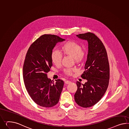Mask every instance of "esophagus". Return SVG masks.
Instances as JSON below:
<instances>
[{
    "mask_svg": "<svg viewBox=\"0 0 129 129\" xmlns=\"http://www.w3.org/2000/svg\"><path fill=\"white\" fill-rule=\"evenodd\" d=\"M65 83L66 84H69L71 83V81H69V80H67L65 82Z\"/></svg>",
    "mask_w": 129,
    "mask_h": 129,
    "instance_id": "esophagus-1",
    "label": "esophagus"
}]
</instances>
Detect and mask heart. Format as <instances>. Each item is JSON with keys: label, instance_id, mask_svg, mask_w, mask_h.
Listing matches in <instances>:
<instances>
[{"label": "heart", "instance_id": "1", "mask_svg": "<svg viewBox=\"0 0 129 129\" xmlns=\"http://www.w3.org/2000/svg\"><path fill=\"white\" fill-rule=\"evenodd\" d=\"M61 52L64 55L72 58L76 63H80L84 60L86 55V52L82 49V46L77 42L69 41L63 44ZM51 59L56 66H59L62 60V54L59 51L54 50L51 53ZM77 71L76 68H66L63 70V73L67 76H71Z\"/></svg>", "mask_w": 129, "mask_h": 129}]
</instances>
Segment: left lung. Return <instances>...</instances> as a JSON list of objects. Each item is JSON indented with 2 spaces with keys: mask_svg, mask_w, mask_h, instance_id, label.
<instances>
[{
  "mask_svg": "<svg viewBox=\"0 0 129 129\" xmlns=\"http://www.w3.org/2000/svg\"><path fill=\"white\" fill-rule=\"evenodd\" d=\"M87 40L88 53L84 69L81 77L87 80L85 84L76 82L77 89L75 100L80 107L89 108L101 100L108 87L110 69L104 45L94 33L87 32L77 35Z\"/></svg>",
  "mask_w": 129,
  "mask_h": 129,
  "instance_id": "obj_1",
  "label": "left lung"
}]
</instances>
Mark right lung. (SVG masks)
Wrapping results in <instances>:
<instances>
[{
    "label": "right lung",
    "mask_w": 129,
    "mask_h": 129,
    "mask_svg": "<svg viewBox=\"0 0 129 129\" xmlns=\"http://www.w3.org/2000/svg\"><path fill=\"white\" fill-rule=\"evenodd\" d=\"M65 40L54 35H42L28 49L23 67V77L26 89L37 104L51 108L59 101L64 82H55L48 78L47 73L52 66L51 53L56 44Z\"/></svg>",
    "instance_id": "add662e5"
}]
</instances>
